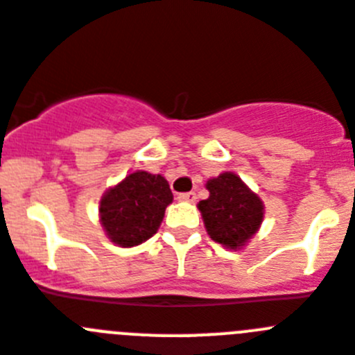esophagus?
<instances>
[{"mask_svg": "<svg viewBox=\"0 0 355 355\" xmlns=\"http://www.w3.org/2000/svg\"><path fill=\"white\" fill-rule=\"evenodd\" d=\"M178 200H183V202H193L196 200V193L193 192H184L178 196Z\"/></svg>", "mask_w": 355, "mask_h": 355, "instance_id": "esophagus-1", "label": "esophagus"}]
</instances>
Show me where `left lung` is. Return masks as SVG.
Segmentation results:
<instances>
[{
    "label": "left lung",
    "mask_w": 355,
    "mask_h": 355,
    "mask_svg": "<svg viewBox=\"0 0 355 355\" xmlns=\"http://www.w3.org/2000/svg\"><path fill=\"white\" fill-rule=\"evenodd\" d=\"M209 197L199 208L209 238L222 247L240 250L258 233L265 205L234 172H222L206 183Z\"/></svg>",
    "instance_id": "obj_1"
}]
</instances>
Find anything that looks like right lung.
Instances as JSON below:
<instances>
[{
	"mask_svg": "<svg viewBox=\"0 0 355 355\" xmlns=\"http://www.w3.org/2000/svg\"><path fill=\"white\" fill-rule=\"evenodd\" d=\"M174 196L162 174L135 171L110 187L99 200V220L119 247H135L158 231Z\"/></svg>",
	"mask_w": 355,
	"mask_h": 355,
	"instance_id": "obj_1",
	"label": "right lung"
}]
</instances>
